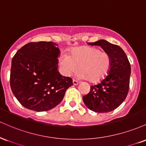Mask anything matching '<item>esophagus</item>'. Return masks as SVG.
Segmentation results:
<instances>
[{
	"label": "esophagus",
	"mask_w": 146,
	"mask_h": 146,
	"mask_svg": "<svg viewBox=\"0 0 146 146\" xmlns=\"http://www.w3.org/2000/svg\"><path fill=\"white\" fill-rule=\"evenodd\" d=\"M78 83H78V82L77 81V80H74V79L73 80V84H74V85H77Z\"/></svg>",
	"instance_id": "1"
}]
</instances>
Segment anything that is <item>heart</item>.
I'll use <instances>...</instances> for the list:
<instances>
[{"label": "heart", "mask_w": 146, "mask_h": 146, "mask_svg": "<svg viewBox=\"0 0 146 146\" xmlns=\"http://www.w3.org/2000/svg\"><path fill=\"white\" fill-rule=\"evenodd\" d=\"M111 63V56L107 52L90 46L74 48L69 55L63 54L60 58V64L65 75L70 76L78 66L77 76L93 83L100 81L107 76Z\"/></svg>", "instance_id": "heart-1"}]
</instances>
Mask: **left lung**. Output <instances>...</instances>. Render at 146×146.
<instances>
[{
    "label": "left lung",
    "instance_id": "1",
    "mask_svg": "<svg viewBox=\"0 0 146 146\" xmlns=\"http://www.w3.org/2000/svg\"><path fill=\"white\" fill-rule=\"evenodd\" d=\"M88 44L100 46L110 55L111 63L107 76L97 85L91 86L89 94L83 97V102L94 112H110L117 109L127 96L131 64L126 53L119 46L104 39Z\"/></svg>",
    "mask_w": 146,
    "mask_h": 146
}]
</instances>
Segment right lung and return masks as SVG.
<instances>
[{"label": "right lung", "mask_w": 146, "mask_h": 146, "mask_svg": "<svg viewBox=\"0 0 146 146\" xmlns=\"http://www.w3.org/2000/svg\"><path fill=\"white\" fill-rule=\"evenodd\" d=\"M52 42H30L18 50L11 61L10 86L23 107L46 111L58 105L72 79L58 71L60 50Z\"/></svg>", "instance_id": "1"}]
</instances>
